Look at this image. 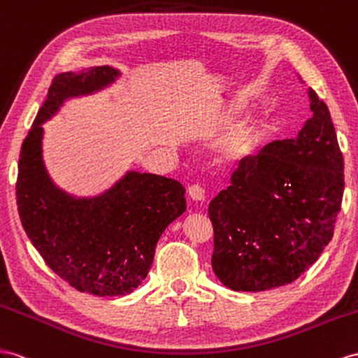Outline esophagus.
Segmentation results:
<instances>
[{"mask_svg": "<svg viewBox=\"0 0 358 358\" xmlns=\"http://www.w3.org/2000/svg\"><path fill=\"white\" fill-rule=\"evenodd\" d=\"M187 192H189V196L194 201H204V198H206V190L201 185L189 186Z\"/></svg>", "mask_w": 358, "mask_h": 358, "instance_id": "obj_1", "label": "esophagus"}]
</instances>
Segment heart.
Returning <instances> with one entry per match:
<instances>
[{"label": "heart", "mask_w": 358, "mask_h": 358, "mask_svg": "<svg viewBox=\"0 0 358 358\" xmlns=\"http://www.w3.org/2000/svg\"><path fill=\"white\" fill-rule=\"evenodd\" d=\"M239 113V108L231 107L222 115L221 122H227L234 119ZM260 142V133L255 124L246 121L241 122L233 131L228 133L224 139L219 142L217 155L219 160L225 164H239L245 162L255 152Z\"/></svg>", "instance_id": "obj_1"}]
</instances>
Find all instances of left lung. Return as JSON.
Masks as SVG:
<instances>
[{"mask_svg":"<svg viewBox=\"0 0 358 358\" xmlns=\"http://www.w3.org/2000/svg\"><path fill=\"white\" fill-rule=\"evenodd\" d=\"M311 116L295 139L239 163L208 206L212 268L224 286L262 292L310 269L333 239L343 198V155L329 110L308 90Z\"/></svg>","mask_w":358,"mask_h":358,"instance_id":"obj_1","label":"left lung"}]
</instances>
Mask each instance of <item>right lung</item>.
Listing matches in <instances>:
<instances>
[{
	"label": "right lung",
	"mask_w": 358,
	"mask_h": 358,
	"mask_svg": "<svg viewBox=\"0 0 358 358\" xmlns=\"http://www.w3.org/2000/svg\"><path fill=\"white\" fill-rule=\"evenodd\" d=\"M117 76L113 68L96 66L54 78L17 164L16 204L27 236L52 272L96 296H122L139 287L164 228L186 210L185 187L154 173L128 172L106 194L74 199L45 171L41 124L66 98L90 94Z\"/></svg>",
	"instance_id": "obj_1"
}]
</instances>
